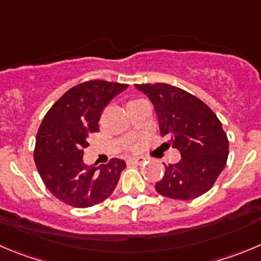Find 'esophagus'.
I'll use <instances>...</instances> for the list:
<instances>
[{
    "mask_svg": "<svg viewBox=\"0 0 261 261\" xmlns=\"http://www.w3.org/2000/svg\"><path fill=\"white\" fill-rule=\"evenodd\" d=\"M128 165H143L145 162V158L144 157H136V158H130L127 161Z\"/></svg>",
    "mask_w": 261,
    "mask_h": 261,
    "instance_id": "34e87169",
    "label": "esophagus"
}]
</instances>
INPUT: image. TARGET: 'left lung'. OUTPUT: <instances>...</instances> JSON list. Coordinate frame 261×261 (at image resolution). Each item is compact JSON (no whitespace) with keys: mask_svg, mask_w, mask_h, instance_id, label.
Returning a JSON list of instances; mask_svg holds the SVG:
<instances>
[{"mask_svg":"<svg viewBox=\"0 0 261 261\" xmlns=\"http://www.w3.org/2000/svg\"><path fill=\"white\" fill-rule=\"evenodd\" d=\"M153 103L166 145L180 150L181 161L165 165L155 191L167 198L188 201L210 191L224 170L229 143L216 114L186 90L169 84L135 85Z\"/></svg>","mask_w":261,"mask_h":261,"instance_id":"obj_1","label":"left lung"}]
</instances>
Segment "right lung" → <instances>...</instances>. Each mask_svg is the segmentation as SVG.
Here are the masks:
<instances>
[{
	"label": "right lung",
	"instance_id": "right-lung-1",
	"mask_svg": "<svg viewBox=\"0 0 261 261\" xmlns=\"http://www.w3.org/2000/svg\"><path fill=\"white\" fill-rule=\"evenodd\" d=\"M128 87L92 80L68 90L43 117L36 136L35 162L53 196L72 207L86 208L108 198L118 184L125 161L112 158L100 167L84 164L89 136L99 131L104 107Z\"/></svg>",
	"mask_w": 261,
	"mask_h": 261
}]
</instances>
